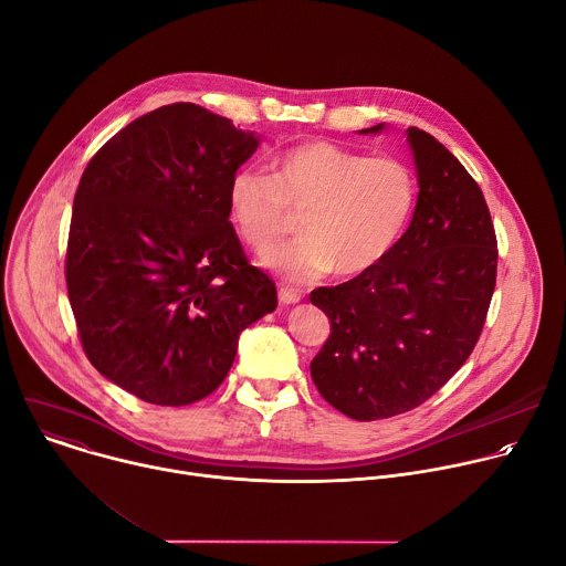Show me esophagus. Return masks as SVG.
Segmentation results:
<instances>
[{
    "instance_id": "obj_1",
    "label": "esophagus",
    "mask_w": 566,
    "mask_h": 566,
    "mask_svg": "<svg viewBox=\"0 0 566 566\" xmlns=\"http://www.w3.org/2000/svg\"><path fill=\"white\" fill-rule=\"evenodd\" d=\"M300 300H302V295H300L297 291H293V289H284V286L280 289V302H282V304H286V306H289V304H297Z\"/></svg>"
}]
</instances>
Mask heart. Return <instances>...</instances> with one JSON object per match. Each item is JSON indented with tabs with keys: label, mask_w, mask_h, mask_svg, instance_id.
Returning <instances> with one entry per match:
<instances>
[{
	"label": "heart",
	"mask_w": 566,
	"mask_h": 566,
	"mask_svg": "<svg viewBox=\"0 0 566 566\" xmlns=\"http://www.w3.org/2000/svg\"><path fill=\"white\" fill-rule=\"evenodd\" d=\"M271 179L237 170L228 184V214L237 234L269 253L302 212V239L273 251L264 264L295 282L367 273L385 260L415 206V177L396 158H371L327 140L284 149Z\"/></svg>",
	"instance_id": "heart-1"
}]
</instances>
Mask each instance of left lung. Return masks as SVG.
I'll return each mask as SVG.
<instances>
[{
  "label": "left lung",
  "instance_id": "obj_1",
  "mask_svg": "<svg viewBox=\"0 0 566 566\" xmlns=\"http://www.w3.org/2000/svg\"><path fill=\"white\" fill-rule=\"evenodd\" d=\"M406 136L419 181L408 230L367 273L311 291L332 322L311 378L356 421L410 412L437 394L472 354L495 291L497 239L481 188L434 136Z\"/></svg>",
  "mask_w": 566,
  "mask_h": 566
}]
</instances>
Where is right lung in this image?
Returning a JSON list of instances; mask_svg holds the SVG:
<instances>
[{
  "mask_svg": "<svg viewBox=\"0 0 566 566\" xmlns=\"http://www.w3.org/2000/svg\"><path fill=\"white\" fill-rule=\"evenodd\" d=\"M262 136L192 103L112 136L80 179L66 289L92 365L154 406H190L226 378L239 334L275 311L228 221V184Z\"/></svg>",
  "mask_w": 566,
  "mask_h": 566,
  "instance_id": "obj_1",
  "label": "right lung"
}]
</instances>
